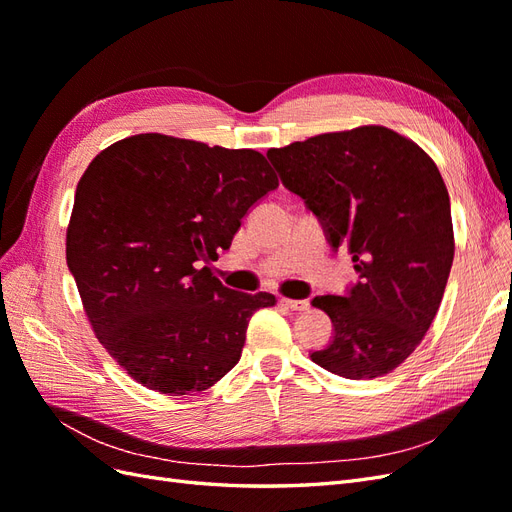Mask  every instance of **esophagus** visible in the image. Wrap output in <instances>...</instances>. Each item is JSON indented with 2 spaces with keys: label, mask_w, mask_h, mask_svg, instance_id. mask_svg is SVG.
Here are the masks:
<instances>
[{
  "label": "esophagus",
  "mask_w": 512,
  "mask_h": 512,
  "mask_svg": "<svg viewBox=\"0 0 512 512\" xmlns=\"http://www.w3.org/2000/svg\"><path fill=\"white\" fill-rule=\"evenodd\" d=\"M280 303L286 305L288 309H292V312H305V309L309 307V301H305V299H286V297H282Z\"/></svg>",
  "instance_id": "34e87169"
}]
</instances>
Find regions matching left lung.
Wrapping results in <instances>:
<instances>
[{"mask_svg": "<svg viewBox=\"0 0 512 512\" xmlns=\"http://www.w3.org/2000/svg\"><path fill=\"white\" fill-rule=\"evenodd\" d=\"M282 183L299 194L337 250L348 243L359 284L312 301L333 342L312 361L331 374H391L423 342L451 273L455 235L440 170L408 136L384 126L327 132L269 149Z\"/></svg>", "mask_w": 512, "mask_h": 512, "instance_id": "left-lung-1", "label": "left lung"}]
</instances>
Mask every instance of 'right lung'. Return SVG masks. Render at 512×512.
<instances>
[{
	"instance_id": "right-lung-1",
	"label": "right lung",
	"mask_w": 512,
	"mask_h": 512,
	"mask_svg": "<svg viewBox=\"0 0 512 512\" xmlns=\"http://www.w3.org/2000/svg\"><path fill=\"white\" fill-rule=\"evenodd\" d=\"M277 185L254 149L158 132L91 160L76 185L66 260L98 342L138 384L198 393L239 363L247 322L277 299L222 286L207 262Z\"/></svg>"
}]
</instances>
